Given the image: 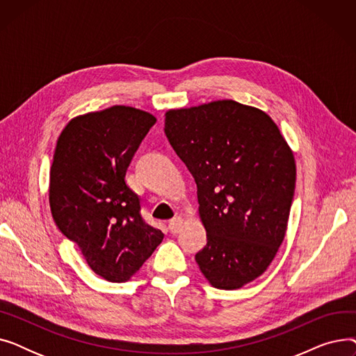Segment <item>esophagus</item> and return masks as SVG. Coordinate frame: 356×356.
Instances as JSON below:
<instances>
[{"mask_svg":"<svg viewBox=\"0 0 356 356\" xmlns=\"http://www.w3.org/2000/svg\"><path fill=\"white\" fill-rule=\"evenodd\" d=\"M181 225H183V218L175 216L170 222H168V229L172 231V234H177L181 229Z\"/></svg>","mask_w":356,"mask_h":356,"instance_id":"1","label":"esophagus"}]
</instances>
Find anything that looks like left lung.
<instances>
[{"mask_svg":"<svg viewBox=\"0 0 356 356\" xmlns=\"http://www.w3.org/2000/svg\"><path fill=\"white\" fill-rule=\"evenodd\" d=\"M164 117L165 137L197 186L208 244L196 263L211 286L241 289L284 241L296 186L291 148L267 112L232 99Z\"/></svg>","mask_w":356,"mask_h":356,"instance_id":"left-lung-1","label":"left lung"}]
</instances>
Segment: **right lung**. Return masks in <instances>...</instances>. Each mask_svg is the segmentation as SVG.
Wrapping results in <instances>:
<instances>
[{"label":"right lung","mask_w":356,"mask_h":356,"mask_svg":"<svg viewBox=\"0 0 356 356\" xmlns=\"http://www.w3.org/2000/svg\"><path fill=\"white\" fill-rule=\"evenodd\" d=\"M125 105L72 118L53 154L51 216L76 244L90 270L111 283L136 275L164 234L140 215V199L125 183L127 167L156 122Z\"/></svg>","instance_id":"obj_1"}]
</instances>
